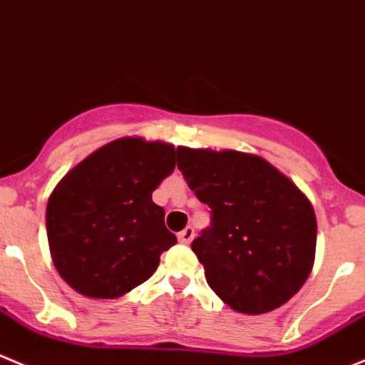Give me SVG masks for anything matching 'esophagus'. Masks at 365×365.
I'll return each instance as SVG.
<instances>
[{
	"instance_id": "esophagus-1",
	"label": "esophagus",
	"mask_w": 365,
	"mask_h": 365,
	"mask_svg": "<svg viewBox=\"0 0 365 365\" xmlns=\"http://www.w3.org/2000/svg\"><path fill=\"white\" fill-rule=\"evenodd\" d=\"M192 240H194V229H192V227H185V229H183L182 232L178 234V241H180V243L189 245Z\"/></svg>"
}]
</instances>
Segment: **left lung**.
<instances>
[{
    "mask_svg": "<svg viewBox=\"0 0 365 365\" xmlns=\"http://www.w3.org/2000/svg\"><path fill=\"white\" fill-rule=\"evenodd\" d=\"M178 169L212 210L190 247L214 294L245 315L290 301L315 261L317 217L306 194L264 158L234 149L180 145Z\"/></svg>",
    "mask_w": 365,
    "mask_h": 365,
    "instance_id": "8db88e82",
    "label": "left lung"
}]
</instances>
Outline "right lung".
I'll list each match as a JSON object with an SVG mask.
<instances>
[{
	"label": "right lung",
	"instance_id": "add662e5",
	"mask_svg": "<svg viewBox=\"0 0 365 365\" xmlns=\"http://www.w3.org/2000/svg\"><path fill=\"white\" fill-rule=\"evenodd\" d=\"M175 145L122 136L63 176L46 205L50 255L77 294L117 299L148 281L176 245L153 190L175 171Z\"/></svg>",
	"mask_w": 365,
	"mask_h": 365
}]
</instances>
